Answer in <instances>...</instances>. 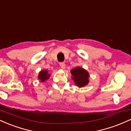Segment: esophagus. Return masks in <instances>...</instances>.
Wrapping results in <instances>:
<instances>
[{
	"label": "esophagus",
	"instance_id": "34e87169",
	"mask_svg": "<svg viewBox=\"0 0 131 131\" xmlns=\"http://www.w3.org/2000/svg\"><path fill=\"white\" fill-rule=\"evenodd\" d=\"M60 66L62 69H64L65 68V63L64 62H61L60 63Z\"/></svg>",
	"mask_w": 131,
	"mask_h": 131
}]
</instances>
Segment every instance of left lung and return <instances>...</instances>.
<instances>
[{
  "mask_svg": "<svg viewBox=\"0 0 131 131\" xmlns=\"http://www.w3.org/2000/svg\"><path fill=\"white\" fill-rule=\"evenodd\" d=\"M72 78L74 81L75 84L79 88L85 86L89 82L88 78L89 77L88 72L84 69L80 67H77L71 71Z\"/></svg>",
  "mask_w": 131,
  "mask_h": 131,
  "instance_id": "left-lung-1",
  "label": "left lung"
}]
</instances>
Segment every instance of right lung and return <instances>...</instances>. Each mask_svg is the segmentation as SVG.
I'll list each match as a JSON object with an SVG mask.
<instances>
[{
	"label": "right lung",
	"mask_w": 131,
	"mask_h": 131,
	"mask_svg": "<svg viewBox=\"0 0 131 131\" xmlns=\"http://www.w3.org/2000/svg\"><path fill=\"white\" fill-rule=\"evenodd\" d=\"M50 77V74H48V71L44 70V71H41L39 73V79H40V81L42 82H44L46 79H49V78Z\"/></svg>",
	"instance_id": "1"
}]
</instances>
